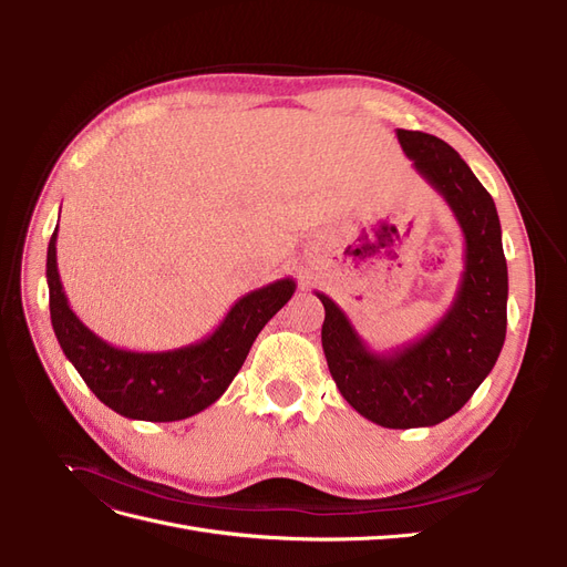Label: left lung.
Instances as JSON below:
<instances>
[{
    "mask_svg": "<svg viewBox=\"0 0 567 567\" xmlns=\"http://www.w3.org/2000/svg\"><path fill=\"white\" fill-rule=\"evenodd\" d=\"M398 140L416 173L447 200L466 241L450 310L421 338L379 352L338 302L315 293L326 310L323 354L342 398L364 419L406 431L454 416L494 369L506 338L508 269L496 205L466 161L433 134L398 130Z\"/></svg>",
    "mask_w": 567,
    "mask_h": 567,
    "instance_id": "8db88e82",
    "label": "left lung"
}]
</instances>
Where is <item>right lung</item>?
<instances>
[{
  "label": "right lung",
  "instance_id": "right-lung-1",
  "mask_svg": "<svg viewBox=\"0 0 567 567\" xmlns=\"http://www.w3.org/2000/svg\"><path fill=\"white\" fill-rule=\"evenodd\" d=\"M56 231L47 250L49 312L59 346L82 381L115 414L134 421H182L217 402L265 323L296 293L293 279H277L238 298L217 329L192 346L165 352L115 348L84 326L68 305L56 265Z\"/></svg>",
  "mask_w": 567,
  "mask_h": 567
}]
</instances>
